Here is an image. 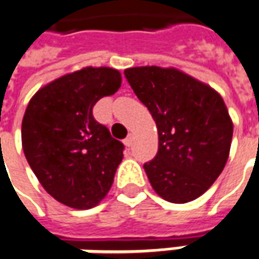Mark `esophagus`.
<instances>
[{"label":"esophagus","instance_id":"1","mask_svg":"<svg viewBox=\"0 0 259 259\" xmlns=\"http://www.w3.org/2000/svg\"><path fill=\"white\" fill-rule=\"evenodd\" d=\"M123 143H124V146H127V147L132 146V143H133V136H132V135L127 136V138L123 140Z\"/></svg>","mask_w":259,"mask_h":259}]
</instances>
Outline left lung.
<instances>
[{
    "instance_id": "8db88e82",
    "label": "left lung",
    "mask_w": 259,
    "mask_h": 259,
    "mask_svg": "<svg viewBox=\"0 0 259 259\" xmlns=\"http://www.w3.org/2000/svg\"><path fill=\"white\" fill-rule=\"evenodd\" d=\"M156 123L159 150L145 163L149 182L172 203L195 201L227 165L234 123L221 94L174 67L124 70Z\"/></svg>"
}]
</instances>
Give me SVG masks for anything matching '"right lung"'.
<instances>
[{
	"instance_id": "add662e5",
	"label": "right lung",
	"mask_w": 259,
	"mask_h": 259,
	"mask_svg": "<svg viewBox=\"0 0 259 259\" xmlns=\"http://www.w3.org/2000/svg\"><path fill=\"white\" fill-rule=\"evenodd\" d=\"M121 85L112 67H84L42 85L21 124L27 162L56 201L74 209L99 205L112 188L123 143L94 120L93 106Z\"/></svg>"
}]
</instances>
